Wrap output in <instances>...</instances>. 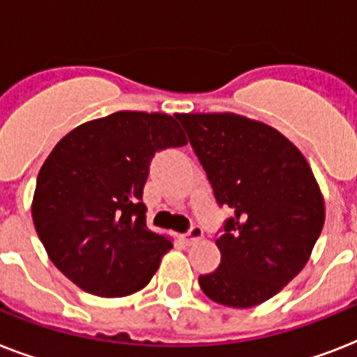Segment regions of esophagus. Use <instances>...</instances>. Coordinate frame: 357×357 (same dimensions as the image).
<instances>
[{
  "mask_svg": "<svg viewBox=\"0 0 357 357\" xmlns=\"http://www.w3.org/2000/svg\"><path fill=\"white\" fill-rule=\"evenodd\" d=\"M202 235H204V229H202L200 226H192V228L183 235V237L185 241L190 244V243H195V241H198V238H202Z\"/></svg>",
  "mask_w": 357,
  "mask_h": 357,
  "instance_id": "obj_1",
  "label": "esophagus"
}]
</instances>
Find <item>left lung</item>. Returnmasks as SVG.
<instances>
[{
	"instance_id": "left-lung-1",
	"label": "left lung",
	"mask_w": 357,
	"mask_h": 357,
	"mask_svg": "<svg viewBox=\"0 0 357 357\" xmlns=\"http://www.w3.org/2000/svg\"><path fill=\"white\" fill-rule=\"evenodd\" d=\"M228 206L217 238L220 265L198 278L217 304L252 307L280 293L310 259L324 226V200L310 165L280 131L234 113L176 114Z\"/></svg>"
}]
</instances>
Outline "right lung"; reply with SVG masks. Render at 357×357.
<instances>
[{
  "label": "right lung",
  "mask_w": 357,
  "mask_h": 357,
  "mask_svg": "<svg viewBox=\"0 0 357 357\" xmlns=\"http://www.w3.org/2000/svg\"><path fill=\"white\" fill-rule=\"evenodd\" d=\"M187 144L174 116L119 111L81 123L42 165L33 222L50 259L96 296H128L150 283L172 248L146 228L142 190L157 151Z\"/></svg>",
  "instance_id": "1"
}]
</instances>
